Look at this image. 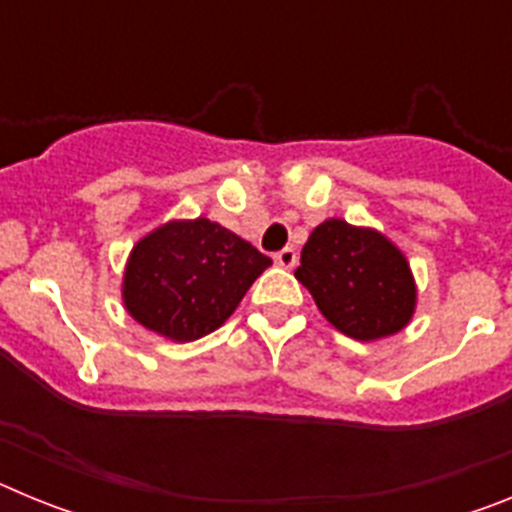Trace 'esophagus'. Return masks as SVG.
<instances>
[{
  "mask_svg": "<svg viewBox=\"0 0 512 512\" xmlns=\"http://www.w3.org/2000/svg\"><path fill=\"white\" fill-rule=\"evenodd\" d=\"M274 261H277L282 269H295V266H297V251H295V248H282V251L274 256Z\"/></svg>",
  "mask_w": 512,
  "mask_h": 512,
  "instance_id": "obj_1",
  "label": "esophagus"
}]
</instances>
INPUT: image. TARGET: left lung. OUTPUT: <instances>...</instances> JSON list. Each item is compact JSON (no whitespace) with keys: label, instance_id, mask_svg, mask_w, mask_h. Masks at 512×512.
<instances>
[{"label":"left lung","instance_id":"8db88e82","mask_svg":"<svg viewBox=\"0 0 512 512\" xmlns=\"http://www.w3.org/2000/svg\"><path fill=\"white\" fill-rule=\"evenodd\" d=\"M295 277L330 325L356 341L395 336L415 312L413 271L382 233L330 217L312 230Z\"/></svg>","mask_w":512,"mask_h":512}]
</instances>
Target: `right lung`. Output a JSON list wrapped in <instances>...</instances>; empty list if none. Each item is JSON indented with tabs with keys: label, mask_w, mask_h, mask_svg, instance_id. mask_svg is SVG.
I'll list each match as a JSON object with an SVG mask.
<instances>
[{
	"label": "right lung",
	"mask_w": 512,
	"mask_h": 512,
	"mask_svg": "<svg viewBox=\"0 0 512 512\" xmlns=\"http://www.w3.org/2000/svg\"><path fill=\"white\" fill-rule=\"evenodd\" d=\"M266 266L269 256L207 217L171 220L130 251L122 302L158 336L197 341L233 315Z\"/></svg>",
	"instance_id": "obj_1"
}]
</instances>
